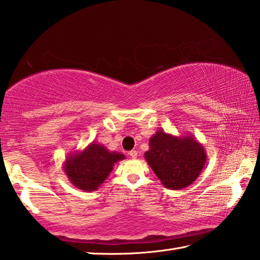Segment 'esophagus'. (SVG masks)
<instances>
[{
    "instance_id": "obj_1",
    "label": "esophagus",
    "mask_w": 260,
    "mask_h": 260,
    "mask_svg": "<svg viewBox=\"0 0 260 260\" xmlns=\"http://www.w3.org/2000/svg\"><path fill=\"white\" fill-rule=\"evenodd\" d=\"M129 156H131L132 158H136V157H137V152H136V151H131V152H129Z\"/></svg>"
}]
</instances>
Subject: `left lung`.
<instances>
[{
  "label": "left lung",
  "mask_w": 260,
  "mask_h": 260,
  "mask_svg": "<svg viewBox=\"0 0 260 260\" xmlns=\"http://www.w3.org/2000/svg\"><path fill=\"white\" fill-rule=\"evenodd\" d=\"M144 153L153 172L170 190H181L199 178L207 162L203 145L193 135H172L157 131Z\"/></svg>",
  "instance_id": "left-lung-1"
}]
</instances>
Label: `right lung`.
Here are the masks:
<instances>
[{
  "instance_id": "add662e5",
  "label": "right lung",
  "mask_w": 260,
  "mask_h": 260,
  "mask_svg": "<svg viewBox=\"0 0 260 260\" xmlns=\"http://www.w3.org/2000/svg\"><path fill=\"white\" fill-rule=\"evenodd\" d=\"M124 158V154L110 152L103 144L91 142L82 151L68 154L63 163V172L77 189L96 191L108 178L114 165Z\"/></svg>"
}]
</instances>
